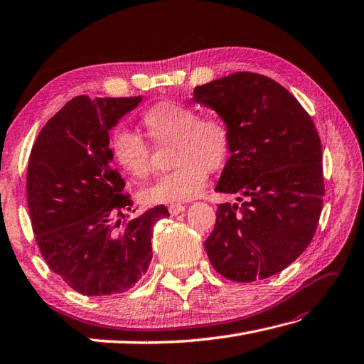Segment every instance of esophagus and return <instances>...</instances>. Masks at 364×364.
I'll return each mask as SVG.
<instances>
[{
    "label": "esophagus",
    "instance_id": "obj_1",
    "mask_svg": "<svg viewBox=\"0 0 364 364\" xmlns=\"http://www.w3.org/2000/svg\"><path fill=\"white\" fill-rule=\"evenodd\" d=\"M168 210L174 217V215H179V213H182L185 210V205L183 204H169Z\"/></svg>",
    "mask_w": 364,
    "mask_h": 364
}]
</instances>
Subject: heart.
Instances as JSON below:
<instances>
[{
	"mask_svg": "<svg viewBox=\"0 0 364 364\" xmlns=\"http://www.w3.org/2000/svg\"><path fill=\"white\" fill-rule=\"evenodd\" d=\"M143 124L155 144L171 141V171L143 191L146 203L188 201L207 182V169L218 171L231 155L232 130L223 117L201 116L199 109L174 100H160L143 113ZM111 155L117 166L135 179L154 173L152 146L130 129L119 127L111 136Z\"/></svg>",
	"mask_w": 364,
	"mask_h": 364,
	"instance_id": "1",
	"label": "heart"
}]
</instances>
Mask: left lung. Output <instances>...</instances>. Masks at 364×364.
<instances>
[{
    "mask_svg": "<svg viewBox=\"0 0 364 364\" xmlns=\"http://www.w3.org/2000/svg\"><path fill=\"white\" fill-rule=\"evenodd\" d=\"M193 100L217 111L232 130L231 157L205 251L220 275L237 283L269 278L292 264L316 234L325 185L322 144L299 100L275 80L235 72L196 86Z\"/></svg>",
    "mask_w": 364,
    "mask_h": 364,
    "instance_id": "1",
    "label": "left lung"
}]
</instances>
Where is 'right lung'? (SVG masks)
<instances>
[{
	"instance_id": "1",
	"label": "right lung",
	"mask_w": 364,
	"mask_h": 364,
	"mask_svg": "<svg viewBox=\"0 0 364 364\" xmlns=\"http://www.w3.org/2000/svg\"><path fill=\"white\" fill-rule=\"evenodd\" d=\"M141 97L78 95L43 125L26 171V201L43 261L73 291H129L152 259L155 205L138 217L109 149V129Z\"/></svg>"
}]
</instances>
